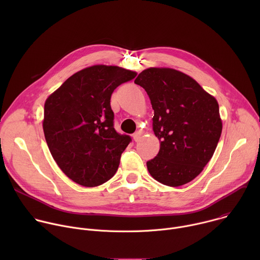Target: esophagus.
Instances as JSON below:
<instances>
[{"mask_svg": "<svg viewBox=\"0 0 260 260\" xmlns=\"http://www.w3.org/2000/svg\"><path fill=\"white\" fill-rule=\"evenodd\" d=\"M141 136H142V133L141 132H136L135 134H133V139L135 142H139L141 140Z\"/></svg>", "mask_w": 260, "mask_h": 260, "instance_id": "1", "label": "esophagus"}]
</instances>
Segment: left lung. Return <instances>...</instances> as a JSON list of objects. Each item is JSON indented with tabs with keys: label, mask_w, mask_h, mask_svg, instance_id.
<instances>
[{
	"label": "left lung",
	"mask_w": 260,
	"mask_h": 260,
	"mask_svg": "<svg viewBox=\"0 0 260 260\" xmlns=\"http://www.w3.org/2000/svg\"><path fill=\"white\" fill-rule=\"evenodd\" d=\"M135 83L150 99L153 132L160 141L158 154L147 161L148 171L168 186L190 182L212 158L221 136L216 99L186 74L169 68L144 70Z\"/></svg>",
	"instance_id": "left-lung-1"
}]
</instances>
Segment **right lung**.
I'll list each match as a JSON object with an SVG mask.
<instances>
[{
	"label": "right lung",
	"mask_w": 260,
	"mask_h": 260,
	"mask_svg": "<svg viewBox=\"0 0 260 260\" xmlns=\"http://www.w3.org/2000/svg\"><path fill=\"white\" fill-rule=\"evenodd\" d=\"M136 76L116 66H92L74 74L46 100L45 140L74 182L94 187L115 175L132 138L115 131L110 100L116 87Z\"/></svg>",
	"instance_id": "add662e5"
}]
</instances>
